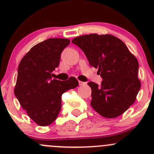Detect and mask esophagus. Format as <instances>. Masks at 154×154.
<instances>
[{
    "instance_id": "34e87169",
    "label": "esophagus",
    "mask_w": 154,
    "mask_h": 154,
    "mask_svg": "<svg viewBox=\"0 0 154 154\" xmlns=\"http://www.w3.org/2000/svg\"><path fill=\"white\" fill-rule=\"evenodd\" d=\"M86 84V83H85V82H82V81H80V80H79V85H80V86H83V85H85Z\"/></svg>"
}]
</instances>
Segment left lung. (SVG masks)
<instances>
[{"label":"left lung","instance_id":"1","mask_svg":"<svg viewBox=\"0 0 154 154\" xmlns=\"http://www.w3.org/2000/svg\"><path fill=\"white\" fill-rule=\"evenodd\" d=\"M84 52L90 66L97 68L101 85L89 82L92 108L103 117L121 116L136 100L141 88L139 63L123 42L114 35H84L71 41Z\"/></svg>","mask_w":154,"mask_h":154}]
</instances>
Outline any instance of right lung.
<instances>
[{"instance_id": "obj_1", "label": "right lung", "mask_w": 154, "mask_h": 154, "mask_svg": "<svg viewBox=\"0 0 154 154\" xmlns=\"http://www.w3.org/2000/svg\"><path fill=\"white\" fill-rule=\"evenodd\" d=\"M69 44L67 38H48L31 48L18 66L14 93L29 117L39 126L50 125L57 119L62 94L79 84L75 77L60 81L51 77Z\"/></svg>"}]
</instances>
